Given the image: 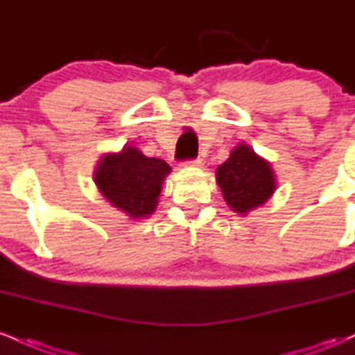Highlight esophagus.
<instances>
[{
    "label": "esophagus",
    "mask_w": 355,
    "mask_h": 355,
    "mask_svg": "<svg viewBox=\"0 0 355 355\" xmlns=\"http://www.w3.org/2000/svg\"><path fill=\"white\" fill-rule=\"evenodd\" d=\"M183 165H187V166H200L202 165V160H200V158H190V160L183 162Z\"/></svg>",
    "instance_id": "esophagus-1"
}]
</instances>
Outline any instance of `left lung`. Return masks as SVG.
Wrapping results in <instances>:
<instances>
[{
  "instance_id": "1",
  "label": "left lung",
  "mask_w": 355,
  "mask_h": 355,
  "mask_svg": "<svg viewBox=\"0 0 355 355\" xmlns=\"http://www.w3.org/2000/svg\"><path fill=\"white\" fill-rule=\"evenodd\" d=\"M217 183L225 202L237 214H247L262 205L275 190L270 165L243 144L218 165Z\"/></svg>"
}]
</instances>
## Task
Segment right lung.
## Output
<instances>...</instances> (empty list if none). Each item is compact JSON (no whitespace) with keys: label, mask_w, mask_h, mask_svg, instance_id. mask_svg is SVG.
<instances>
[{"label":"right lung","mask_w":355,"mask_h":355,"mask_svg":"<svg viewBox=\"0 0 355 355\" xmlns=\"http://www.w3.org/2000/svg\"><path fill=\"white\" fill-rule=\"evenodd\" d=\"M170 165L160 158H148L133 146L101 158L95 183L110 203L133 218L150 215L157 207L162 182Z\"/></svg>","instance_id":"right-lung-1"}]
</instances>
